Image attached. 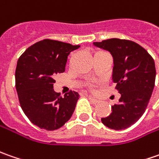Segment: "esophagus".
Wrapping results in <instances>:
<instances>
[{"label":"esophagus","instance_id":"1","mask_svg":"<svg viewBox=\"0 0 159 159\" xmlns=\"http://www.w3.org/2000/svg\"><path fill=\"white\" fill-rule=\"evenodd\" d=\"M89 99L90 100V102L92 103V104H98V99H96V98H92L91 96H89Z\"/></svg>","mask_w":159,"mask_h":159}]
</instances>
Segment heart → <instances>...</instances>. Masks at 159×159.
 <instances>
[{"label": "heart", "mask_w": 159, "mask_h": 159, "mask_svg": "<svg viewBox=\"0 0 159 159\" xmlns=\"http://www.w3.org/2000/svg\"><path fill=\"white\" fill-rule=\"evenodd\" d=\"M90 87H91V88H92V85H91V86H90Z\"/></svg>", "instance_id": "1"}]
</instances>
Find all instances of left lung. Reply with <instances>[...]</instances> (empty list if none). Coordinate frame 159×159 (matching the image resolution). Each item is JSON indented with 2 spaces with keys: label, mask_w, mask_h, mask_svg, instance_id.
Wrapping results in <instances>:
<instances>
[{
  "label": "left lung",
  "mask_w": 159,
  "mask_h": 159,
  "mask_svg": "<svg viewBox=\"0 0 159 159\" xmlns=\"http://www.w3.org/2000/svg\"><path fill=\"white\" fill-rule=\"evenodd\" d=\"M94 46L112 55V81L121 95L111 114L101 118L102 123L114 130L128 129L142 117L150 102L156 78L154 60L143 47L128 39H110Z\"/></svg>",
  "instance_id": "left-lung-1"
}]
</instances>
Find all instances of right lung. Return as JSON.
Here are the masks:
<instances>
[{
  "label": "right lung",
  "instance_id": "add662e5",
  "mask_svg": "<svg viewBox=\"0 0 159 159\" xmlns=\"http://www.w3.org/2000/svg\"><path fill=\"white\" fill-rule=\"evenodd\" d=\"M79 47L43 39L28 47L17 61L15 77L20 106L30 122L40 129H60L74 112L79 94L70 90L61 97L53 90V78L65 71L69 54Z\"/></svg>",
  "mask_w": 159,
  "mask_h": 159
}]
</instances>
